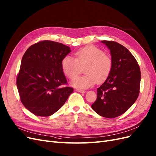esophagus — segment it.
<instances>
[{
	"label": "esophagus",
	"instance_id": "1",
	"mask_svg": "<svg viewBox=\"0 0 156 156\" xmlns=\"http://www.w3.org/2000/svg\"><path fill=\"white\" fill-rule=\"evenodd\" d=\"M76 91H77L78 92L80 93H85V91L84 89H76Z\"/></svg>",
	"mask_w": 156,
	"mask_h": 156
}]
</instances>
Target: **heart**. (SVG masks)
<instances>
[{
    "mask_svg": "<svg viewBox=\"0 0 156 156\" xmlns=\"http://www.w3.org/2000/svg\"><path fill=\"white\" fill-rule=\"evenodd\" d=\"M75 58L65 56L62 60V69L65 76L73 80L84 67L86 74L73 80L72 84L79 88H88L96 83L104 82L113 67L112 58L100 48L90 45L74 52Z\"/></svg>",
    "mask_w": 156,
    "mask_h": 156,
    "instance_id": "obj_1",
    "label": "heart"
}]
</instances>
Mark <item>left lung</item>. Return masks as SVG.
I'll list each match as a JSON object with an SVG mask.
<instances>
[{
    "label": "left lung",
    "mask_w": 156,
    "mask_h": 156,
    "mask_svg": "<svg viewBox=\"0 0 156 156\" xmlns=\"http://www.w3.org/2000/svg\"><path fill=\"white\" fill-rule=\"evenodd\" d=\"M110 50L112 72L97 89V98L91 108L99 115L115 118L124 113L136 101L140 90L139 65L128 50L113 41H102Z\"/></svg>",
    "instance_id": "obj_1"
}]
</instances>
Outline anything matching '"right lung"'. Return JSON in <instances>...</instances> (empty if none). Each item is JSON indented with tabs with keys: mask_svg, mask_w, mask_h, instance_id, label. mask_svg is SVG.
I'll return each instance as SVG.
<instances>
[{
	"mask_svg": "<svg viewBox=\"0 0 156 156\" xmlns=\"http://www.w3.org/2000/svg\"><path fill=\"white\" fill-rule=\"evenodd\" d=\"M70 52L66 45L45 40L32 44L24 54L17 87L21 102L35 115L51 116L73 93L61 64Z\"/></svg>",
	"mask_w": 156,
	"mask_h": 156,
	"instance_id": "obj_1",
	"label": "right lung"
}]
</instances>
